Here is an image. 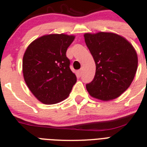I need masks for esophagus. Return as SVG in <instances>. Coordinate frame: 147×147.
Here are the masks:
<instances>
[{"instance_id": "obj_1", "label": "esophagus", "mask_w": 147, "mask_h": 147, "mask_svg": "<svg viewBox=\"0 0 147 147\" xmlns=\"http://www.w3.org/2000/svg\"><path fill=\"white\" fill-rule=\"evenodd\" d=\"M82 69H79V70L78 71V75H79L80 77L81 75H82Z\"/></svg>"}]
</instances>
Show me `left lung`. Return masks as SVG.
Returning <instances> with one entry per match:
<instances>
[{"label":"left lung","instance_id":"1","mask_svg":"<svg viewBox=\"0 0 147 147\" xmlns=\"http://www.w3.org/2000/svg\"><path fill=\"white\" fill-rule=\"evenodd\" d=\"M84 37L96 66L93 80L86 85L87 90L101 100L118 98L134 78L138 66L136 50L125 38L113 33H86Z\"/></svg>","mask_w":147,"mask_h":147}]
</instances>
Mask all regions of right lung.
Listing matches in <instances>:
<instances>
[{
	"mask_svg": "<svg viewBox=\"0 0 147 147\" xmlns=\"http://www.w3.org/2000/svg\"><path fill=\"white\" fill-rule=\"evenodd\" d=\"M75 36L49 34L35 39L23 57L24 80L42 103L55 104L68 97L76 83L66 52Z\"/></svg>",
	"mask_w": 147,
	"mask_h": 147,
	"instance_id": "add662e5",
	"label": "right lung"
}]
</instances>
